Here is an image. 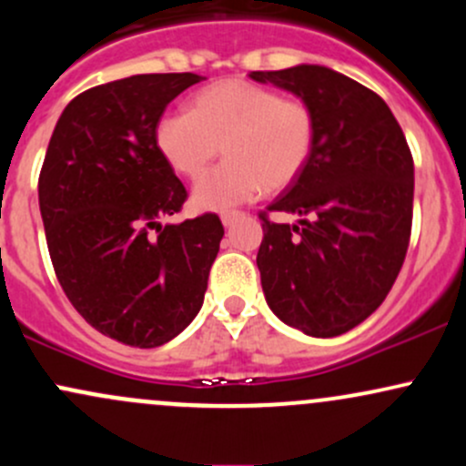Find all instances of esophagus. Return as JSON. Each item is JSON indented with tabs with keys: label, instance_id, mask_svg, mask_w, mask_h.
<instances>
[{
	"label": "esophagus",
	"instance_id": "esophagus-1",
	"mask_svg": "<svg viewBox=\"0 0 466 466\" xmlns=\"http://www.w3.org/2000/svg\"><path fill=\"white\" fill-rule=\"evenodd\" d=\"M241 217H243L241 212H223L221 214V221H223L225 228H229V225H232L234 221H238V218H241Z\"/></svg>",
	"mask_w": 466,
	"mask_h": 466
}]
</instances>
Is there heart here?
Listing matches in <instances>:
<instances>
[{"mask_svg":"<svg viewBox=\"0 0 466 466\" xmlns=\"http://www.w3.org/2000/svg\"><path fill=\"white\" fill-rule=\"evenodd\" d=\"M157 150L177 175L197 178L218 155L225 161L197 181L192 206L225 212L260 192L283 190L308 167L316 115L305 101L243 79H225L194 95L187 112H167L155 127Z\"/></svg>","mask_w":466,"mask_h":466,"instance_id":"heart-1","label":"heart"}]
</instances>
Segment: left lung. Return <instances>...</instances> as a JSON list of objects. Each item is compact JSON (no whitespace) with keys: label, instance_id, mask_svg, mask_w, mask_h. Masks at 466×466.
Listing matches in <instances>:
<instances>
[{"label":"left lung","instance_id":"8db88e82","mask_svg":"<svg viewBox=\"0 0 466 466\" xmlns=\"http://www.w3.org/2000/svg\"><path fill=\"white\" fill-rule=\"evenodd\" d=\"M299 96L316 115V146L263 221L257 254L265 300L285 325L316 339L354 329L380 308L405 260L413 158L390 106L350 76L316 64L249 73Z\"/></svg>","mask_w":466,"mask_h":466}]
</instances>
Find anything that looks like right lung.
Instances as JSON below:
<instances>
[{
	"instance_id": "1",
	"label": "right lung",
	"mask_w": 466,
	"mask_h": 466,
	"mask_svg": "<svg viewBox=\"0 0 466 466\" xmlns=\"http://www.w3.org/2000/svg\"><path fill=\"white\" fill-rule=\"evenodd\" d=\"M201 79L132 75L81 92L61 112L39 175L46 243L66 296L96 331L141 350L192 323L223 238L217 214L158 223L187 192L157 150V121Z\"/></svg>"
}]
</instances>
